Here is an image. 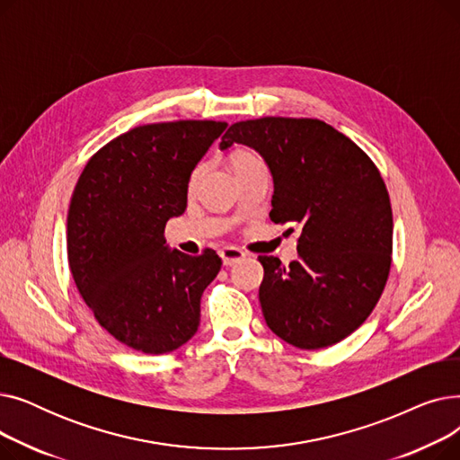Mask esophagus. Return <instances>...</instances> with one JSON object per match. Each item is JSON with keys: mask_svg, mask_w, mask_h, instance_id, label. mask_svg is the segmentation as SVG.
<instances>
[{"mask_svg": "<svg viewBox=\"0 0 460 460\" xmlns=\"http://www.w3.org/2000/svg\"><path fill=\"white\" fill-rule=\"evenodd\" d=\"M244 255H246V253H244L243 250L233 248V246H226V248L220 250V257H222L226 267H231V264H234V262H238V261H243Z\"/></svg>", "mask_w": 460, "mask_h": 460, "instance_id": "1", "label": "esophagus"}]
</instances>
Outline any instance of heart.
Wrapping results in <instances>:
<instances>
[{
	"label": "heart",
	"mask_w": 460,
	"mask_h": 460,
	"mask_svg": "<svg viewBox=\"0 0 460 460\" xmlns=\"http://www.w3.org/2000/svg\"><path fill=\"white\" fill-rule=\"evenodd\" d=\"M231 162H233L234 172H238V169L250 167V165H253V164H261V158H259L255 153H252V151L240 149V151H236V153L233 155ZM203 167H205V165L199 164L196 169H193V173H191V177H190V188L196 186V182L199 181V177H201V173H203Z\"/></svg>",
	"instance_id": "b5f03b06"
}]
</instances>
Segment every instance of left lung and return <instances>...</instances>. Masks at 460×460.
Here are the masks:
<instances>
[{
    "label": "left lung",
    "instance_id": "8db88e82",
    "mask_svg": "<svg viewBox=\"0 0 460 460\" xmlns=\"http://www.w3.org/2000/svg\"><path fill=\"white\" fill-rule=\"evenodd\" d=\"M243 143L274 179L270 220L298 231V261L259 255V302L288 345L340 343L375 309L392 267L394 217L373 160L319 119L261 117L229 127L220 149Z\"/></svg>",
    "mask_w": 460,
    "mask_h": 460
}]
</instances>
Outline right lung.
I'll list each match as a JSON object with an SVG mask.
<instances>
[{"label":"right lung","mask_w":460,"mask_h":460,"mask_svg":"<svg viewBox=\"0 0 460 460\" xmlns=\"http://www.w3.org/2000/svg\"><path fill=\"white\" fill-rule=\"evenodd\" d=\"M222 120H175L117 136L85 164L66 217L68 267L94 319L145 354L177 350L198 332L214 250H169L164 229L186 210L193 167Z\"/></svg>","instance_id":"right-lung-1"}]
</instances>
